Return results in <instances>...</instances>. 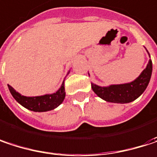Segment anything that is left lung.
<instances>
[{"mask_svg": "<svg viewBox=\"0 0 157 157\" xmlns=\"http://www.w3.org/2000/svg\"><path fill=\"white\" fill-rule=\"evenodd\" d=\"M148 56L150 57L149 53ZM152 70V60L149 59L147 67L134 81L121 84H109L108 86H100L92 82V89L97 96L108 102L128 103L135 101L145 92L151 79Z\"/></svg>", "mask_w": 157, "mask_h": 157, "instance_id": "1", "label": "left lung"}]
</instances>
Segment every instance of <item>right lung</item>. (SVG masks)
<instances>
[{"label": "right lung", "mask_w": 157, "mask_h": 157, "mask_svg": "<svg viewBox=\"0 0 157 157\" xmlns=\"http://www.w3.org/2000/svg\"><path fill=\"white\" fill-rule=\"evenodd\" d=\"M70 73L68 71L67 75ZM9 90L13 96V98L24 108L35 111V112H45L49 111L57 108L64 100V80L63 81L60 88L53 93H48L40 96H24L20 93L16 92L10 85H8Z\"/></svg>", "instance_id": "obj_1"}]
</instances>
